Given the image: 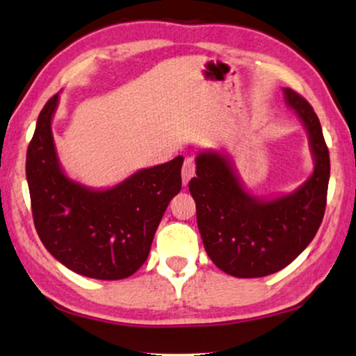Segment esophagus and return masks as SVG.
Returning a JSON list of instances; mask_svg holds the SVG:
<instances>
[{"label": "esophagus", "mask_w": 356, "mask_h": 356, "mask_svg": "<svg viewBox=\"0 0 356 356\" xmlns=\"http://www.w3.org/2000/svg\"><path fill=\"white\" fill-rule=\"evenodd\" d=\"M195 176V159L193 158H185L184 166H182V182L184 185L188 184V180Z\"/></svg>", "instance_id": "obj_1"}]
</instances>
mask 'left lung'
<instances>
[{
  "label": "left lung",
  "mask_w": 356,
  "mask_h": 356,
  "mask_svg": "<svg viewBox=\"0 0 356 356\" xmlns=\"http://www.w3.org/2000/svg\"><path fill=\"white\" fill-rule=\"evenodd\" d=\"M285 103L308 132L314 169L297 190L273 198L254 197L243 187L226 153H198L197 177L188 190L211 261L234 277H263L280 271L308 247L321 226L330 174L329 149L316 113L292 88Z\"/></svg>",
  "instance_id": "left-lung-1"
}]
</instances>
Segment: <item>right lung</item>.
I'll use <instances>...</instances> for the list:
<instances>
[{
    "mask_svg": "<svg viewBox=\"0 0 356 356\" xmlns=\"http://www.w3.org/2000/svg\"><path fill=\"white\" fill-rule=\"evenodd\" d=\"M59 93L40 113L27 149L26 172L33 224L44 248L80 276L126 279L147 261L154 232L180 192L184 158L140 169L109 188H92L66 176L51 121Z\"/></svg>",
    "mask_w": 356,
    "mask_h": 356,
    "instance_id": "1",
    "label": "right lung"
}]
</instances>
